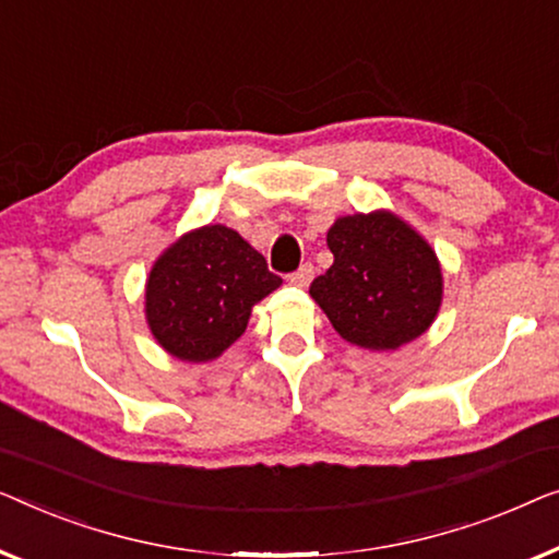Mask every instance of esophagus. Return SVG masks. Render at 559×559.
<instances>
[{"mask_svg": "<svg viewBox=\"0 0 559 559\" xmlns=\"http://www.w3.org/2000/svg\"><path fill=\"white\" fill-rule=\"evenodd\" d=\"M311 278H313V265L311 263H304L301 269L290 273V283H294V286H301V288L309 286Z\"/></svg>", "mask_w": 559, "mask_h": 559, "instance_id": "obj_1", "label": "esophagus"}]
</instances>
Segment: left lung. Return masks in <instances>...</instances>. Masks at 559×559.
<instances>
[{"label":"left lung","instance_id":"1","mask_svg":"<svg viewBox=\"0 0 559 559\" xmlns=\"http://www.w3.org/2000/svg\"><path fill=\"white\" fill-rule=\"evenodd\" d=\"M334 263L311 296L347 340L397 349L433 324L443 276L433 248L390 212L340 217L326 233Z\"/></svg>","mask_w":559,"mask_h":559}]
</instances>
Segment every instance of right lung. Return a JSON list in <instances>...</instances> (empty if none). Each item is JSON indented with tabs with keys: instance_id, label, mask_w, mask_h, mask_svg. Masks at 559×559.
<instances>
[{
	"instance_id": "right-lung-1",
	"label": "right lung",
	"mask_w": 559,
	"mask_h": 559,
	"mask_svg": "<svg viewBox=\"0 0 559 559\" xmlns=\"http://www.w3.org/2000/svg\"><path fill=\"white\" fill-rule=\"evenodd\" d=\"M281 286L265 258L225 225L179 238L146 281V321L169 355L207 361L246 332L253 304Z\"/></svg>"
}]
</instances>
